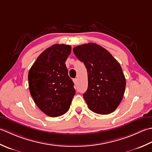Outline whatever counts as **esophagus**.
<instances>
[{
  "label": "esophagus",
  "instance_id": "34e87169",
  "mask_svg": "<svg viewBox=\"0 0 152 152\" xmlns=\"http://www.w3.org/2000/svg\"><path fill=\"white\" fill-rule=\"evenodd\" d=\"M73 83H75V85H76L77 83V79H73Z\"/></svg>",
  "mask_w": 152,
  "mask_h": 152
}]
</instances>
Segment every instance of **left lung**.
Instances as JSON below:
<instances>
[{
    "label": "left lung",
    "instance_id": "left-lung-1",
    "mask_svg": "<svg viewBox=\"0 0 152 152\" xmlns=\"http://www.w3.org/2000/svg\"><path fill=\"white\" fill-rule=\"evenodd\" d=\"M73 52L87 70L88 88L83 97L88 108L100 115L112 113L121 102L126 86L119 63L96 43L77 46Z\"/></svg>",
    "mask_w": 152,
    "mask_h": 152
}]
</instances>
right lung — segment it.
I'll return each mask as SVG.
<instances>
[{"label":"right lung","instance_id":"1","mask_svg":"<svg viewBox=\"0 0 152 152\" xmlns=\"http://www.w3.org/2000/svg\"><path fill=\"white\" fill-rule=\"evenodd\" d=\"M71 51L69 45H52L39 55L29 72L31 95L48 116L55 117L66 113L75 94L74 83L65 64Z\"/></svg>","mask_w":152,"mask_h":152}]
</instances>
